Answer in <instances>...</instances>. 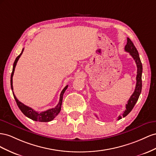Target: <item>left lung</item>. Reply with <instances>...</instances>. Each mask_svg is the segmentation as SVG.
Returning <instances> with one entry per match:
<instances>
[{"label": "left lung", "mask_w": 156, "mask_h": 156, "mask_svg": "<svg viewBox=\"0 0 156 156\" xmlns=\"http://www.w3.org/2000/svg\"><path fill=\"white\" fill-rule=\"evenodd\" d=\"M126 51L129 53V54L132 56L134 59L135 63L137 66V74H136V83L135 91L133 92L132 95L131 96L130 99H129L127 104L126 105V109L124 111L123 114L121 115H119L118 117V120L122 119V118L126 117V115L129 113L132 109L134 107L136 103L137 102L139 97L140 95L141 90H142V65L140 59L139 57V54L138 53L136 48L134 46V44L132 42L130 38H127V44L125 46ZM97 116V115H96Z\"/></svg>", "instance_id": "obj_1"}]
</instances>
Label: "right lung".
<instances>
[{
  "mask_svg": "<svg viewBox=\"0 0 156 156\" xmlns=\"http://www.w3.org/2000/svg\"><path fill=\"white\" fill-rule=\"evenodd\" d=\"M23 50H24V48L22 49L21 53L16 57V59L14 63V65H13L12 73L11 74V78H10V84H11V88L12 90L13 95H14V97L16 101V103H17V106H18L19 108L21 110V112H23V114L25 115H26L27 117H28L29 118L34 120V121H36V122H50V121H51V120L54 119L60 112L61 109V105H62V101H63V96L65 91H66V89H67L68 86H65L63 90H62L61 94H60L59 103L57 104V105L55 106V107L51 108V109H48L46 111L38 112H37V111L34 110L33 108L29 107V106L25 105L23 103H21V102L19 101V100L17 99L16 95H14V91H13V90H14V89H13V85H12L13 84L12 78H13V75H14V73L15 68H16V66L17 65V61H18L20 57H21L22 53H23Z\"/></svg>",
  "mask_w": 156,
  "mask_h": 156,
  "instance_id": "obj_1",
  "label": "right lung"
}]
</instances>
